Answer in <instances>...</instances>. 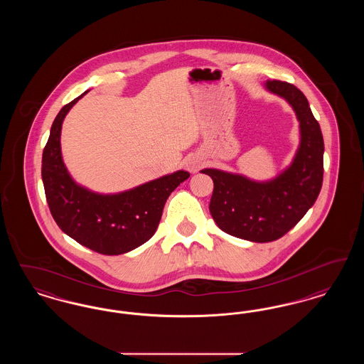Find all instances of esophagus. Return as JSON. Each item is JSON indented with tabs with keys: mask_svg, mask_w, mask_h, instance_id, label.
I'll return each mask as SVG.
<instances>
[{
	"mask_svg": "<svg viewBox=\"0 0 364 364\" xmlns=\"http://www.w3.org/2000/svg\"><path fill=\"white\" fill-rule=\"evenodd\" d=\"M200 165H202V164H200V161H199V159L192 158V159H188V161H187L186 168L190 171L191 173H195V172H198V171H199Z\"/></svg>",
	"mask_w": 364,
	"mask_h": 364,
	"instance_id": "obj_1",
	"label": "esophagus"
}]
</instances>
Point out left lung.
<instances>
[{"label": "left lung", "mask_w": 364, "mask_h": 364, "mask_svg": "<svg viewBox=\"0 0 364 364\" xmlns=\"http://www.w3.org/2000/svg\"><path fill=\"white\" fill-rule=\"evenodd\" d=\"M264 88L292 106L300 141L292 162L276 177L257 181L206 168L213 178L210 213L221 230L248 242L277 240L312 208L323 178V138L307 98L294 85L267 80Z\"/></svg>", "instance_id": "8db88e82"}]
</instances>
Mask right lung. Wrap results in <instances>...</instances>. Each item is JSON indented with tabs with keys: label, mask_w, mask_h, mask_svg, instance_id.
<instances>
[{
	"label": "right lung",
	"mask_w": 364,
	"mask_h": 364,
	"mask_svg": "<svg viewBox=\"0 0 364 364\" xmlns=\"http://www.w3.org/2000/svg\"><path fill=\"white\" fill-rule=\"evenodd\" d=\"M86 94L65 105L54 119L42 156V181L53 218L64 233L95 252L120 255L153 237L166 199L190 173L177 171L117 193L77 184L64 164L60 140L65 116Z\"/></svg>",
	"instance_id": "add662e5"
}]
</instances>
